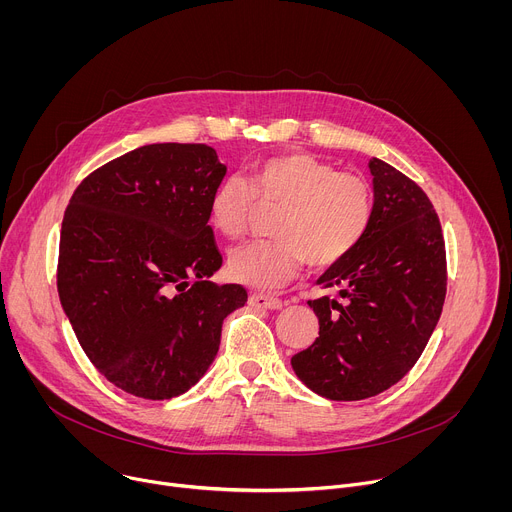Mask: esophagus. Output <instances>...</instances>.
<instances>
[{
  "mask_svg": "<svg viewBox=\"0 0 512 512\" xmlns=\"http://www.w3.org/2000/svg\"><path fill=\"white\" fill-rule=\"evenodd\" d=\"M249 306L255 310H281L283 304L277 298L265 296V294H251L249 296Z\"/></svg>",
  "mask_w": 512,
  "mask_h": 512,
  "instance_id": "34e87169",
  "label": "esophagus"
}]
</instances>
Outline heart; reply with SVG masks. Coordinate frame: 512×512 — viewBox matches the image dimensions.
<instances>
[{
    "label": "heart",
    "instance_id": "1",
    "mask_svg": "<svg viewBox=\"0 0 512 512\" xmlns=\"http://www.w3.org/2000/svg\"><path fill=\"white\" fill-rule=\"evenodd\" d=\"M261 206H281L275 241L241 245L229 255V275L247 287L273 291L302 265L332 267L360 243L373 216V190L360 174L336 172L310 154L294 152L259 162L249 178L231 176L210 196V225L227 239L245 235Z\"/></svg>",
    "mask_w": 512,
    "mask_h": 512
}]
</instances>
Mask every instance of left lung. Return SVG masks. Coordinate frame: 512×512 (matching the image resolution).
<instances>
[{
    "instance_id": "1",
    "label": "left lung",
    "mask_w": 512,
    "mask_h": 512,
    "mask_svg": "<svg viewBox=\"0 0 512 512\" xmlns=\"http://www.w3.org/2000/svg\"><path fill=\"white\" fill-rule=\"evenodd\" d=\"M373 216L354 251L318 279L336 287L308 302L316 342L291 356L298 379L330 401H360L399 383L421 356L446 300V245L427 194L373 158Z\"/></svg>"
}]
</instances>
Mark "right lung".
I'll return each instance as SVG.
<instances>
[{
  "label": "right lung",
  "instance_id": "right-lung-1",
  "mask_svg": "<svg viewBox=\"0 0 512 512\" xmlns=\"http://www.w3.org/2000/svg\"><path fill=\"white\" fill-rule=\"evenodd\" d=\"M225 174L204 143H152L89 174L68 202L60 304L95 369L129 395L186 393L247 302L243 285L208 281L223 265L208 204Z\"/></svg>",
  "mask_w": 512,
  "mask_h": 512
}]
</instances>
